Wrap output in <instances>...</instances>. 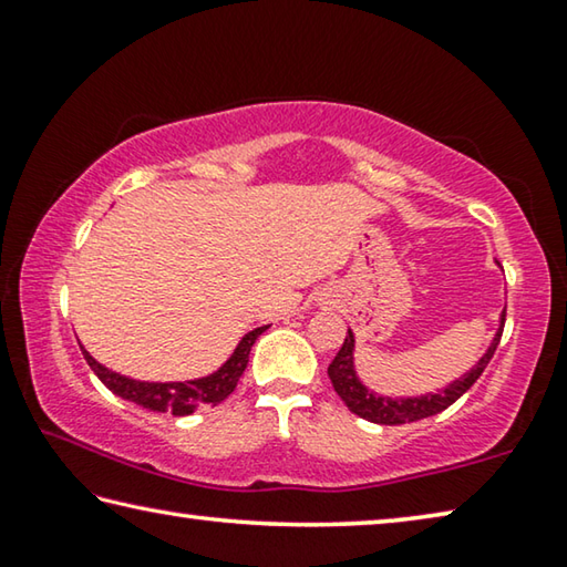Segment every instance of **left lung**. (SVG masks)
I'll use <instances>...</instances> for the list:
<instances>
[{"label": "left lung", "mask_w": 567, "mask_h": 567, "mask_svg": "<svg viewBox=\"0 0 567 567\" xmlns=\"http://www.w3.org/2000/svg\"><path fill=\"white\" fill-rule=\"evenodd\" d=\"M503 324H505V310L501 312V324H497V332L493 334V342L487 344L483 358H480L473 368L465 372V375L455 378L453 382H447L445 388H440L435 392H425V395H410V398L380 395V392L364 385L358 375V368H354V332L352 330H348V338H344L340 352L334 354V360L330 362L328 375L340 400L348 405L350 412H354V415L362 420L378 422V425H402V422L425 420L453 405L460 395H465V392L475 385V380L483 375L487 362H491V358L495 354V348L503 334Z\"/></svg>", "instance_id": "8db88e82"}]
</instances>
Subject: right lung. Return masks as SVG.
<instances>
[{
    "label": "right lung",
    "instance_id": "1",
    "mask_svg": "<svg viewBox=\"0 0 567 567\" xmlns=\"http://www.w3.org/2000/svg\"><path fill=\"white\" fill-rule=\"evenodd\" d=\"M270 328V324H262V328H255L252 332H247L243 340L237 342V348L233 354L219 364L215 372H209L205 378H195V380H182V382H147V380H134L127 375H120L110 368H104L102 362H97L92 354L82 348L84 360H87L90 368L94 370L107 390H112L114 395H120L122 400H130L134 405L152 410V412H169V415H192V412L203 410V408H215L223 402L229 392L237 388L239 378L247 368L249 360V350H252L255 340Z\"/></svg>",
    "mask_w": 567,
    "mask_h": 567
}]
</instances>
